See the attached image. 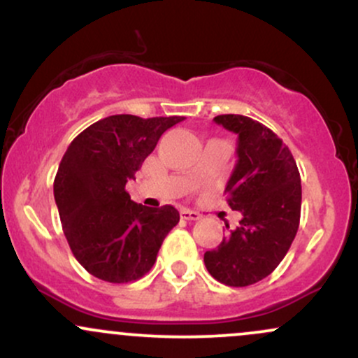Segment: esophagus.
Instances as JSON below:
<instances>
[{
    "label": "esophagus",
    "mask_w": 358,
    "mask_h": 358,
    "mask_svg": "<svg viewBox=\"0 0 358 358\" xmlns=\"http://www.w3.org/2000/svg\"><path fill=\"white\" fill-rule=\"evenodd\" d=\"M180 215H182L183 220H199L200 215L196 212H192L188 210V208H183L182 212H180Z\"/></svg>",
    "instance_id": "obj_1"
}]
</instances>
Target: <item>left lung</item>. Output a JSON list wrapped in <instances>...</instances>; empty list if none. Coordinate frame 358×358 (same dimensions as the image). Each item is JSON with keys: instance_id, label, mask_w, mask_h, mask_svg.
Listing matches in <instances>:
<instances>
[{"instance_id": "8db88e82", "label": "left lung", "mask_w": 358, "mask_h": 358, "mask_svg": "<svg viewBox=\"0 0 358 358\" xmlns=\"http://www.w3.org/2000/svg\"><path fill=\"white\" fill-rule=\"evenodd\" d=\"M213 121L237 134V163L225 193L242 219L203 262L217 281L242 287L269 276L289 250L301 213V178L289 148L269 127L241 114Z\"/></svg>"}]
</instances>
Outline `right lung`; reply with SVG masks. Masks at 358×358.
<instances>
[{"mask_svg":"<svg viewBox=\"0 0 358 358\" xmlns=\"http://www.w3.org/2000/svg\"><path fill=\"white\" fill-rule=\"evenodd\" d=\"M183 119L116 114L90 124L65 151L53 196L73 256L92 276L129 282L153 268L180 213L171 205L133 202L126 183L162 134Z\"/></svg>","mask_w":358,"mask_h":358,"instance_id":"obj_1","label":"right lung"}]
</instances>
